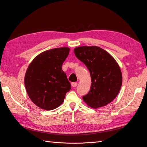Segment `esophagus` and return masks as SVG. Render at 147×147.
<instances>
[{
    "label": "esophagus",
    "mask_w": 147,
    "mask_h": 147,
    "mask_svg": "<svg viewBox=\"0 0 147 147\" xmlns=\"http://www.w3.org/2000/svg\"><path fill=\"white\" fill-rule=\"evenodd\" d=\"M72 87H74V88H75V87H76L77 86V84H78V83H76V82H73V83H72Z\"/></svg>",
    "instance_id": "esophagus-1"
}]
</instances>
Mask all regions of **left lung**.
Here are the masks:
<instances>
[{
  "label": "left lung",
  "mask_w": 147,
  "mask_h": 147,
  "mask_svg": "<svg viewBox=\"0 0 147 147\" xmlns=\"http://www.w3.org/2000/svg\"><path fill=\"white\" fill-rule=\"evenodd\" d=\"M74 51L87 67L91 78V90L83 96L84 102L94 109L110 103L122 84V74L117 61L108 52L96 46L79 47Z\"/></svg>",
  "instance_id": "obj_1"
}]
</instances>
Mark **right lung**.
Returning <instances> with one entry per match:
<instances>
[{
    "mask_svg": "<svg viewBox=\"0 0 147 147\" xmlns=\"http://www.w3.org/2000/svg\"><path fill=\"white\" fill-rule=\"evenodd\" d=\"M67 47L44 51L35 57L26 72L24 84L30 100L40 109L51 110L63 104L71 89L62 65L68 56Z\"/></svg>",
    "mask_w": 147,
    "mask_h": 147,
    "instance_id": "right-lung-1",
    "label": "right lung"
}]
</instances>
